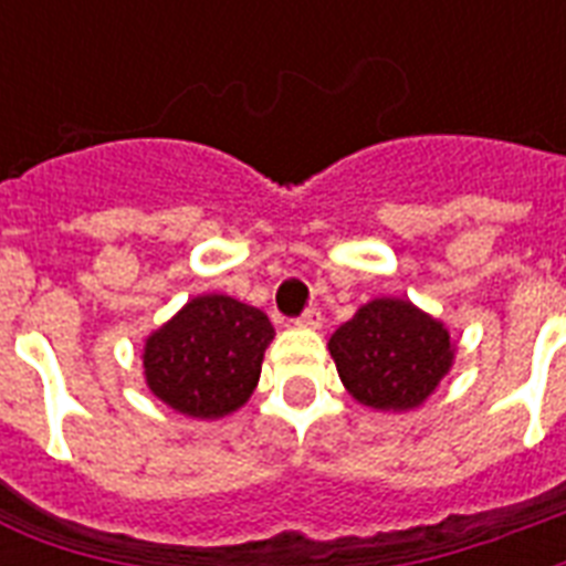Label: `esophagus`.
I'll return each instance as SVG.
<instances>
[{"instance_id":"esophagus-1","label":"esophagus","mask_w":566,"mask_h":566,"mask_svg":"<svg viewBox=\"0 0 566 566\" xmlns=\"http://www.w3.org/2000/svg\"><path fill=\"white\" fill-rule=\"evenodd\" d=\"M296 326H302V328H319V326H323V314H319V308H305V314H302V317L296 319Z\"/></svg>"}]
</instances>
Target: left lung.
Returning <instances> with one entry per match:
<instances>
[{
    "mask_svg": "<svg viewBox=\"0 0 566 566\" xmlns=\"http://www.w3.org/2000/svg\"><path fill=\"white\" fill-rule=\"evenodd\" d=\"M337 376L361 405L411 411L431 396L455 358L443 323L408 300H373L328 340Z\"/></svg>",
    "mask_w": 566,
    "mask_h": 566,
    "instance_id": "obj_1",
    "label": "left lung"
}]
</instances>
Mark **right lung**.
Instances as JSON below:
<instances>
[{
  "mask_svg": "<svg viewBox=\"0 0 566 566\" xmlns=\"http://www.w3.org/2000/svg\"><path fill=\"white\" fill-rule=\"evenodd\" d=\"M273 335L264 311L222 293L196 296L146 337V385L172 411L199 420L226 417L255 390Z\"/></svg>",
  "mask_w": 566,
  "mask_h": 566,
  "instance_id": "obj_1",
  "label": "right lung"
}]
</instances>
